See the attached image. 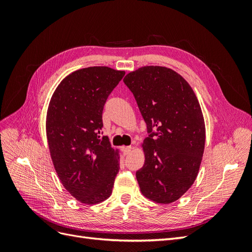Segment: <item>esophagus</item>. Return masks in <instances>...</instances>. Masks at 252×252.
<instances>
[{
    "mask_svg": "<svg viewBox=\"0 0 252 252\" xmlns=\"http://www.w3.org/2000/svg\"><path fill=\"white\" fill-rule=\"evenodd\" d=\"M131 151H132V147H131V146H124V147H123V154H124L125 156H128L129 154H130Z\"/></svg>",
    "mask_w": 252,
    "mask_h": 252,
    "instance_id": "esophagus-1",
    "label": "esophagus"
}]
</instances>
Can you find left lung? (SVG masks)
I'll list each match as a JSON object with an SVG mask.
<instances>
[{
    "label": "left lung",
    "mask_w": 252,
    "mask_h": 252,
    "mask_svg": "<svg viewBox=\"0 0 252 252\" xmlns=\"http://www.w3.org/2000/svg\"><path fill=\"white\" fill-rule=\"evenodd\" d=\"M146 122L145 163L136 171L141 192L159 204L179 200L199 173L205 122L188 82L162 66H144L124 78ZM156 131L154 132L153 129Z\"/></svg>",
    "instance_id": "1"
}]
</instances>
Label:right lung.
Masks as SVG:
<instances>
[{
	"label": "right lung",
	"mask_w": 252,
	"mask_h": 252,
	"mask_svg": "<svg viewBox=\"0 0 252 252\" xmlns=\"http://www.w3.org/2000/svg\"><path fill=\"white\" fill-rule=\"evenodd\" d=\"M125 71L94 66L59 84L47 110L46 133L53 166L65 189L83 204L108 199L120 169L119 150L102 136V113Z\"/></svg>",
	"instance_id": "add662e5"
}]
</instances>
